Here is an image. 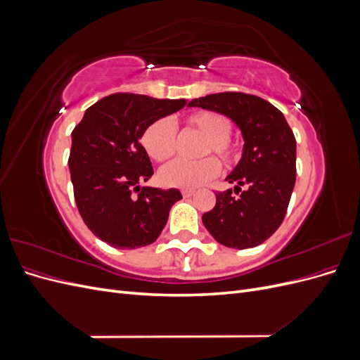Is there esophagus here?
<instances>
[{
	"label": "esophagus",
	"instance_id": "obj_1",
	"mask_svg": "<svg viewBox=\"0 0 360 360\" xmlns=\"http://www.w3.org/2000/svg\"><path fill=\"white\" fill-rule=\"evenodd\" d=\"M181 195L184 198H189V197H192L193 195V191H191V189H184V191H181Z\"/></svg>",
	"mask_w": 360,
	"mask_h": 360
}]
</instances>
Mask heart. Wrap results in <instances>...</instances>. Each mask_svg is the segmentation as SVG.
<instances>
[{
  "instance_id": "1",
  "label": "heart",
  "mask_w": 360,
  "mask_h": 360,
  "mask_svg": "<svg viewBox=\"0 0 360 360\" xmlns=\"http://www.w3.org/2000/svg\"><path fill=\"white\" fill-rule=\"evenodd\" d=\"M183 123L186 129L198 130L205 135L198 151L204 158L197 160H172L160 168L158 177L167 188L195 189L212 180L221 169L219 162L207 155L214 153L226 167H230L240 158V147L230 136V120L221 112L210 110L197 111L189 114ZM141 144L151 159L165 162L176 153L177 129L169 118H156L141 134Z\"/></svg>"
}]
</instances>
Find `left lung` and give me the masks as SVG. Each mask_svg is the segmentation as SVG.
I'll use <instances>...</instances> for the list:
<instances>
[{
	"label": "left lung",
	"mask_w": 360,
	"mask_h": 360,
	"mask_svg": "<svg viewBox=\"0 0 360 360\" xmlns=\"http://www.w3.org/2000/svg\"><path fill=\"white\" fill-rule=\"evenodd\" d=\"M200 106L230 117L245 139L243 156L226 177L237 183L216 193V205L202 214V224L224 246L254 248L282 224L296 183V138L278 108L254 94L214 93L192 99ZM245 189L242 190L241 186Z\"/></svg>",
	"instance_id": "left-lung-1"
}]
</instances>
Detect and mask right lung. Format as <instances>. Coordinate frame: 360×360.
Wrapping results in <instances>:
<instances>
[{"instance_id": "add662e5", "label": "right lung", "mask_w": 360, "mask_h": 360, "mask_svg": "<svg viewBox=\"0 0 360 360\" xmlns=\"http://www.w3.org/2000/svg\"><path fill=\"white\" fill-rule=\"evenodd\" d=\"M184 105V99L114 93L91 105L75 126L69 156L75 202L102 242L135 249L151 245L162 233L181 193L139 186L153 176L139 138L153 120Z\"/></svg>"}]
</instances>
